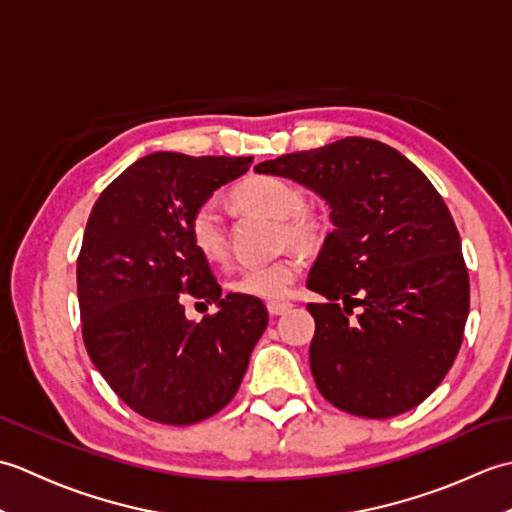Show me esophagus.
Instances as JSON below:
<instances>
[{
	"label": "esophagus",
	"mask_w": 512,
	"mask_h": 512,
	"mask_svg": "<svg viewBox=\"0 0 512 512\" xmlns=\"http://www.w3.org/2000/svg\"><path fill=\"white\" fill-rule=\"evenodd\" d=\"M266 308L270 314H273V317H279V314H284L292 308V303L290 301H268Z\"/></svg>",
	"instance_id": "obj_1"
}]
</instances>
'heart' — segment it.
I'll return each instance as SVG.
<instances>
[{"label": "heart", "mask_w": 512, "mask_h": 512, "mask_svg": "<svg viewBox=\"0 0 512 512\" xmlns=\"http://www.w3.org/2000/svg\"><path fill=\"white\" fill-rule=\"evenodd\" d=\"M231 202L248 213H262L279 220V244L292 246L301 253L319 250L328 235L325 215L306 206V193L299 184L279 176L253 173L239 180L231 191ZM189 239L198 255L206 262H224L228 257V235L211 202L200 204L189 215ZM301 275V264L295 255H286L273 264L246 266L228 279L235 295L255 299H284Z\"/></svg>", "instance_id": "obj_1"}]
</instances>
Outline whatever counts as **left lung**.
<instances>
[{"label":"left lung","mask_w":512,"mask_h":512,"mask_svg":"<svg viewBox=\"0 0 512 512\" xmlns=\"http://www.w3.org/2000/svg\"><path fill=\"white\" fill-rule=\"evenodd\" d=\"M255 171L306 184L332 209L336 228L306 281L328 299L308 303L323 398L361 418L418 407L451 369L469 317V270L442 195L400 151L361 136Z\"/></svg>","instance_id":"1"}]
</instances>
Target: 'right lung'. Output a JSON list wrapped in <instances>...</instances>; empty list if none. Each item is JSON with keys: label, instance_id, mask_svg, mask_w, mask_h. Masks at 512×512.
<instances>
[{"label": "right lung", "instance_id": "right-lung-1", "mask_svg": "<svg viewBox=\"0 0 512 512\" xmlns=\"http://www.w3.org/2000/svg\"><path fill=\"white\" fill-rule=\"evenodd\" d=\"M250 165V156L156 151L92 206L76 259L83 343L114 394L147 420L184 427L215 416L266 330L262 299L222 297L187 231L193 209ZM184 296L217 302L218 312L189 322Z\"/></svg>", "mask_w": 512, "mask_h": 512}]
</instances>
